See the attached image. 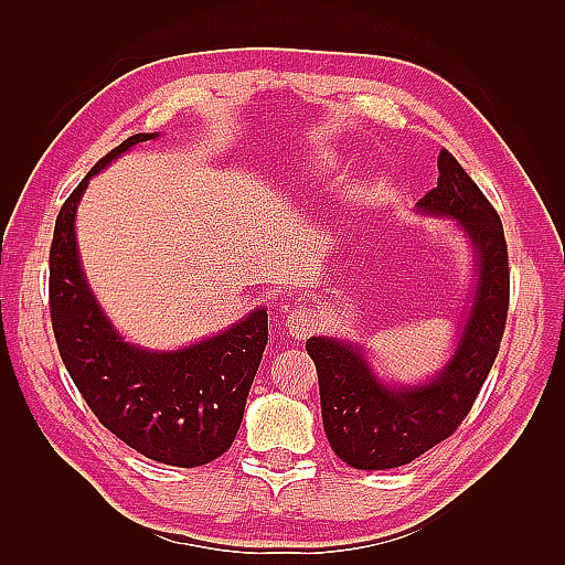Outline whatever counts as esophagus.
<instances>
[{
    "label": "esophagus",
    "mask_w": 565,
    "mask_h": 565,
    "mask_svg": "<svg viewBox=\"0 0 565 565\" xmlns=\"http://www.w3.org/2000/svg\"><path fill=\"white\" fill-rule=\"evenodd\" d=\"M316 326H318L316 313L303 306L289 310V316H286V332H289L296 340H306L308 334L316 330Z\"/></svg>",
    "instance_id": "1"
}]
</instances>
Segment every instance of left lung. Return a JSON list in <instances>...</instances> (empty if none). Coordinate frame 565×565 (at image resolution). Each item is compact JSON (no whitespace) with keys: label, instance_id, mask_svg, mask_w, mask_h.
I'll list each match as a JSON object with an SVG mask.
<instances>
[{"label":"left lung","instance_id":"8db88e82","mask_svg":"<svg viewBox=\"0 0 565 565\" xmlns=\"http://www.w3.org/2000/svg\"><path fill=\"white\" fill-rule=\"evenodd\" d=\"M437 170V186L415 209L456 221L476 262L473 294L449 362L435 376L403 386L376 374L362 344L326 334L306 342L318 369L322 427L330 447L359 471L405 466L451 437L473 407L505 332L510 269L500 215L451 152L439 150Z\"/></svg>","mask_w":565,"mask_h":565}]
</instances>
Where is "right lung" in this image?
Instances as JSON below:
<instances>
[{"label": "right lung", "instance_id": "obj_1", "mask_svg": "<svg viewBox=\"0 0 565 565\" xmlns=\"http://www.w3.org/2000/svg\"><path fill=\"white\" fill-rule=\"evenodd\" d=\"M136 134L92 167L57 213L51 245V320L60 356L99 423L152 461L203 466L231 449L267 347V308L182 350H146L114 328L84 276L77 206L89 179L138 142Z\"/></svg>", "mask_w": 565, "mask_h": 565}]
</instances>
